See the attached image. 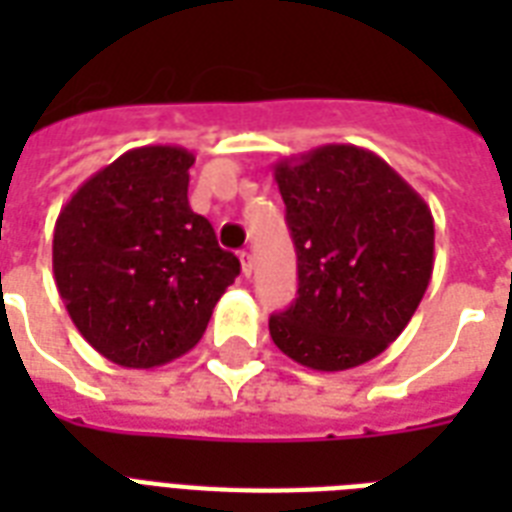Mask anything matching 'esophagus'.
Listing matches in <instances>:
<instances>
[{
  "label": "esophagus",
  "mask_w": 512,
  "mask_h": 512,
  "mask_svg": "<svg viewBox=\"0 0 512 512\" xmlns=\"http://www.w3.org/2000/svg\"><path fill=\"white\" fill-rule=\"evenodd\" d=\"M239 260H241V273L249 279V276H252V268H255V260H252V255H249L247 249L239 252Z\"/></svg>",
  "instance_id": "obj_1"
}]
</instances>
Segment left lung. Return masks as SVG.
<instances>
[{
  "mask_svg": "<svg viewBox=\"0 0 512 512\" xmlns=\"http://www.w3.org/2000/svg\"><path fill=\"white\" fill-rule=\"evenodd\" d=\"M297 249V300L268 321L276 348L316 372L380 356L433 273V215L385 159L329 143L273 164Z\"/></svg>",
  "mask_w": 512,
  "mask_h": 512,
  "instance_id": "8db88e82",
  "label": "left lung"
}]
</instances>
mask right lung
Listing matches in <instances>:
<instances>
[{"label":"right lung","mask_w":512,"mask_h":512,"mask_svg":"<svg viewBox=\"0 0 512 512\" xmlns=\"http://www.w3.org/2000/svg\"><path fill=\"white\" fill-rule=\"evenodd\" d=\"M193 162L180 146L132 148L84 180L55 220L52 273L68 316L127 369L188 353L241 271L188 207Z\"/></svg>","instance_id":"obj_1"}]
</instances>
